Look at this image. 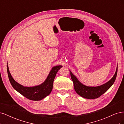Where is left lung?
Wrapping results in <instances>:
<instances>
[{
    "label": "left lung",
    "instance_id": "1",
    "mask_svg": "<svg viewBox=\"0 0 124 124\" xmlns=\"http://www.w3.org/2000/svg\"><path fill=\"white\" fill-rule=\"evenodd\" d=\"M117 67L114 76L107 83L97 87H89L81 83L78 81L77 78L70 71L71 78L73 81L75 91L78 95L86 99L98 98L104 93H106L114 83L117 76Z\"/></svg>",
    "mask_w": 124,
    "mask_h": 124
}]
</instances>
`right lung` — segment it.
Returning <instances> with one entry per match:
<instances>
[{"label": "right lung", "mask_w": 124, "mask_h": 124, "mask_svg": "<svg viewBox=\"0 0 124 124\" xmlns=\"http://www.w3.org/2000/svg\"><path fill=\"white\" fill-rule=\"evenodd\" d=\"M62 67V66H57L53 67L44 82L40 85L31 87H24L17 83L11 76L8 65L7 72L10 83L16 91L29 100L38 101L42 100L50 94L53 88V82L56 73Z\"/></svg>", "instance_id": "1"}]
</instances>
